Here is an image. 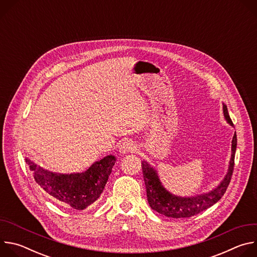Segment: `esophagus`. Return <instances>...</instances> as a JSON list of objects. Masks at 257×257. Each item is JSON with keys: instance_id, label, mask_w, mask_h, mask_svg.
I'll use <instances>...</instances> for the list:
<instances>
[{"instance_id": "esophagus-1", "label": "esophagus", "mask_w": 257, "mask_h": 257, "mask_svg": "<svg viewBox=\"0 0 257 257\" xmlns=\"http://www.w3.org/2000/svg\"><path fill=\"white\" fill-rule=\"evenodd\" d=\"M137 151V146L132 141H124L119 148V153L121 155H127L129 153H135Z\"/></svg>"}]
</instances>
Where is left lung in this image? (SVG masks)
Wrapping results in <instances>:
<instances>
[{"mask_svg":"<svg viewBox=\"0 0 257 257\" xmlns=\"http://www.w3.org/2000/svg\"><path fill=\"white\" fill-rule=\"evenodd\" d=\"M223 113L227 122L231 126H233V122L229 116L228 108L225 103H223ZM236 149L237 135L235 132L232 140V156L229 164V169L223 181L209 192L188 197L177 196L169 192L163 186L156 169H154L148 162L142 161L141 167L146 188V195H148V201L151 207L159 213H162L163 215H166L168 217L182 218L193 216L212 206L222 198L230 184L234 170Z\"/></svg>","mask_w":257,"mask_h":257,"instance_id":"8db88e82","label":"left lung"}]
</instances>
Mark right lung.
Returning a JSON list of instances; mask_svg holds the SVG:
<instances>
[{"mask_svg":"<svg viewBox=\"0 0 257 257\" xmlns=\"http://www.w3.org/2000/svg\"><path fill=\"white\" fill-rule=\"evenodd\" d=\"M34 180L56 200L74 209L82 210L96 201L103 191L108 176L116 163L115 156H106L93 163L83 173H54L25 159Z\"/></svg>","mask_w":257,"mask_h":257,"instance_id":"right-lung-1","label":"right lung"}]
</instances>
